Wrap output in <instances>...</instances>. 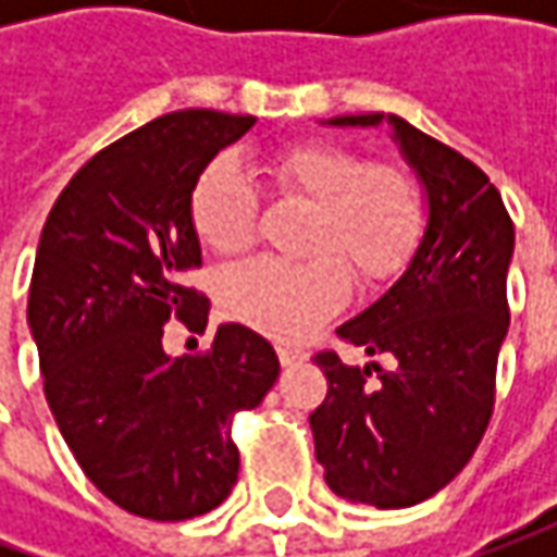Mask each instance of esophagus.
<instances>
[{
  "label": "esophagus",
  "mask_w": 557,
  "mask_h": 557,
  "mask_svg": "<svg viewBox=\"0 0 557 557\" xmlns=\"http://www.w3.org/2000/svg\"><path fill=\"white\" fill-rule=\"evenodd\" d=\"M278 359H282V366H297V362H304L307 356L300 354V350H290V347H278Z\"/></svg>",
  "instance_id": "1"
}]
</instances>
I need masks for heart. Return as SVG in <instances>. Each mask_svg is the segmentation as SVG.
<instances>
[{
    "label": "heart",
    "mask_w": 557,
    "mask_h": 557,
    "mask_svg": "<svg viewBox=\"0 0 557 557\" xmlns=\"http://www.w3.org/2000/svg\"><path fill=\"white\" fill-rule=\"evenodd\" d=\"M275 185L312 203L307 263L253 260L223 278V310L275 341H300L359 282L391 275L412 250L421 201L412 180L391 163H366L332 141H300L269 161ZM191 225L216 253H242L257 232V195L232 161H213L191 188ZM338 260L334 261L333 257ZM344 262L343 268L339 263Z\"/></svg>",
    "instance_id": "heart-1"
}]
</instances>
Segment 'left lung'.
Returning <instances> with one entry per match:
<instances>
[{"label":"left lung","instance_id":"8db88e82","mask_svg":"<svg viewBox=\"0 0 557 557\" xmlns=\"http://www.w3.org/2000/svg\"><path fill=\"white\" fill-rule=\"evenodd\" d=\"M322 123H387L424 195V228L406 269L337 329L366 356L394 366L359 369L319 354L329 396L310 416L315 461L341 499L409 508L459 474L490 424L515 225L481 166L403 117L344 114Z\"/></svg>","mask_w":557,"mask_h":557}]
</instances>
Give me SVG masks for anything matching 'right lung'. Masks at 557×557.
I'll list each match as a JSON object with an SVG mask.
<instances>
[{
    "label": "right lung",
    "mask_w": 557,
    "mask_h": 557,
    "mask_svg": "<svg viewBox=\"0 0 557 557\" xmlns=\"http://www.w3.org/2000/svg\"><path fill=\"white\" fill-rule=\"evenodd\" d=\"M253 123L201 108L145 123L76 173L39 235L27 325L49 409L86 478L139 518L223 503L238 481L232 416L257 409L282 372L238 322L203 356L163 350L173 312L207 329V297L180 282L201 267L191 188Z\"/></svg>",
    "instance_id": "right-lung-1"
}]
</instances>
